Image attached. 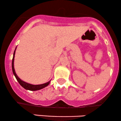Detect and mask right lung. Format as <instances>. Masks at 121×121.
<instances>
[{
    "label": "right lung",
    "instance_id": "obj_1",
    "mask_svg": "<svg viewBox=\"0 0 121 121\" xmlns=\"http://www.w3.org/2000/svg\"><path fill=\"white\" fill-rule=\"evenodd\" d=\"M16 49V48L15 52H13V59H12V71L13 73V75H15L16 79V80L18 81V82L24 88H25L26 90H29V91H37V90H40V89L46 87L48 86V85L50 84V81L49 82H47L46 83H44V84H39V85H33L31 84H29L28 83H26V82H24L22 80H21L18 77L17 75H16V73L15 71V69H14V58H15V51Z\"/></svg>",
    "mask_w": 121,
    "mask_h": 121
}]
</instances>
